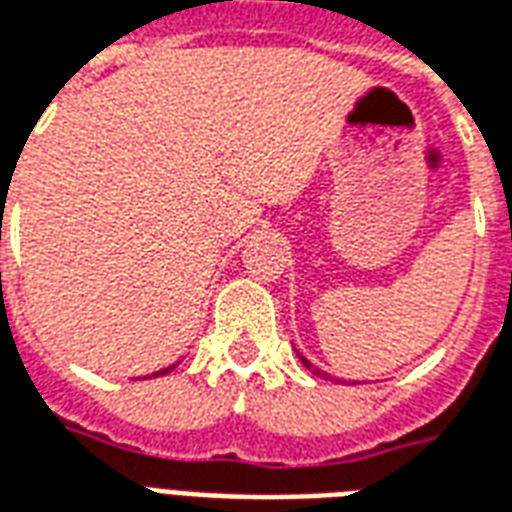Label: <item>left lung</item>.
<instances>
[{"mask_svg": "<svg viewBox=\"0 0 512 512\" xmlns=\"http://www.w3.org/2000/svg\"><path fill=\"white\" fill-rule=\"evenodd\" d=\"M296 356H299V359H301V365L307 367V370H310L312 376H321V378H326V373H323L321 367H315V365H312V362H310V359H307V356H301L299 351H296ZM354 384H356V381H354Z\"/></svg>", "mask_w": 512, "mask_h": 512, "instance_id": "8db88e82", "label": "left lung"}]
</instances>
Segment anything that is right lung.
<instances>
[{
  "label": "right lung",
  "mask_w": 512,
  "mask_h": 512,
  "mask_svg": "<svg viewBox=\"0 0 512 512\" xmlns=\"http://www.w3.org/2000/svg\"><path fill=\"white\" fill-rule=\"evenodd\" d=\"M172 370H175V365L164 367V370H158V373H153V376H167V373H172ZM153 376H150V378H153Z\"/></svg>",
  "instance_id": "obj_1"
}]
</instances>
